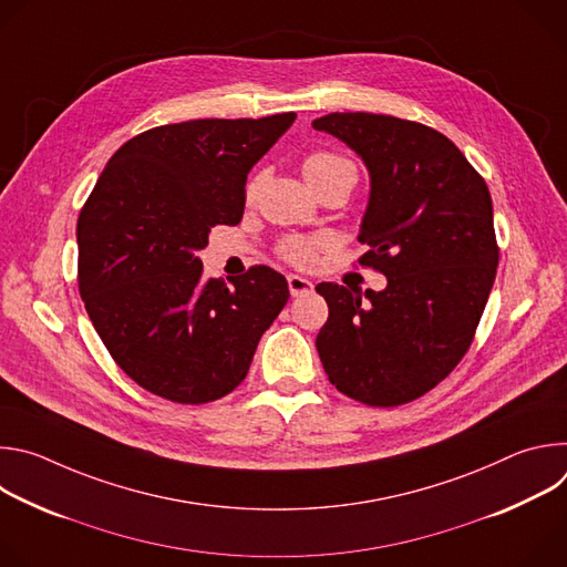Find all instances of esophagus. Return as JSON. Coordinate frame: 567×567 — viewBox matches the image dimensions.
I'll use <instances>...</instances> for the list:
<instances>
[{
	"instance_id": "obj_1",
	"label": "esophagus",
	"mask_w": 567,
	"mask_h": 567,
	"mask_svg": "<svg viewBox=\"0 0 567 567\" xmlns=\"http://www.w3.org/2000/svg\"><path fill=\"white\" fill-rule=\"evenodd\" d=\"M287 285H289V293H291L293 298L305 296V293H309V291L313 289L311 280H307V278H302V276H296V274H289V276H287Z\"/></svg>"
}]
</instances>
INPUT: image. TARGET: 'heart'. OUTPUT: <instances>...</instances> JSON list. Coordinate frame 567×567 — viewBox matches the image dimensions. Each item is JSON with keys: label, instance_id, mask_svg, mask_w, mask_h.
Listing matches in <instances>:
<instances>
[{"label": "heart", "instance_id": "1", "mask_svg": "<svg viewBox=\"0 0 567 567\" xmlns=\"http://www.w3.org/2000/svg\"><path fill=\"white\" fill-rule=\"evenodd\" d=\"M341 171H354V166L350 164L348 158L334 154V152H313L309 154L305 161H302V175L305 179L309 182L311 188H316L320 182H326L330 177H334L337 173ZM258 184L260 179H251V184L247 186V195L254 197L256 190H258ZM326 247V239L322 237H302V235H291V237H285L280 241L278 247V254L291 262V265H298V267H307L316 260L318 251Z\"/></svg>", "mask_w": 567, "mask_h": 567}]
</instances>
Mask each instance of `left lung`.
<instances>
[{
    "label": "left lung",
    "instance_id": "left-lung-1",
    "mask_svg": "<svg viewBox=\"0 0 567 567\" xmlns=\"http://www.w3.org/2000/svg\"><path fill=\"white\" fill-rule=\"evenodd\" d=\"M311 125L363 158L370 199L359 265L388 278L365 296L316 285L330 307L316 350L343 394L401 406L446 379L473 341L498 267L492 195L455 143L422 123L334 112Z\"/></svg>",
    "mask_w": 567,
    "mask_h": 567
}]
</instances>
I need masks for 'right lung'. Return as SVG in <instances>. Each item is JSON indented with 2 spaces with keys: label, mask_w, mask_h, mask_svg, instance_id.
<instances>
[{
  "label": "right lung",
  "mask_w": 567,
  "mask_h": 567,
  "mask_svg": "<svg viewBox=\"0 0 567 567\" xmlns=\"http://www.w3.org/2000/svg\"><path fill=\"white\" fill-rule=\"evenodd\" d=\"M293 121L152 127L114 152L80 210V296L112 359L152 394L195 406L233 392L287 305L282 274L206 280L197 251L213 226L239 224L249 171Z\"/></svg>",
  "instance_id": "right-lung-1"
}]
</instances>
